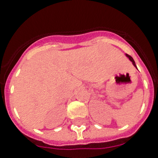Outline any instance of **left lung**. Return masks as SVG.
I'll return each instance as SVG.
<instances>
[{"mask_svg":"<svg viewBox=\"0 0 158 158\" xmlns=\"http://www.w3.org/2000/svg\"><path fill=\"white\" fill-rule=\"evenodd\" d=\"M126 56L128 57V58H129V59L130 60H131V61H132V63H133V64H134V65H135V67H136V68H137V66H136V64H135V60H134V59H133L132 57L130 56V55H128V54H126Z\"/></svg>","mask_w":158,"mask_h":158,"instance_id":"1","label":"left lung"}]
</instances>
